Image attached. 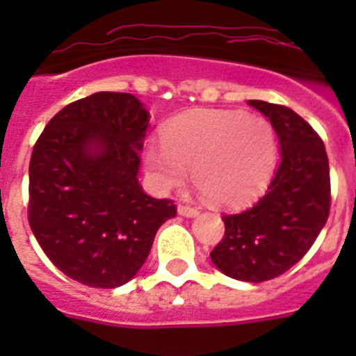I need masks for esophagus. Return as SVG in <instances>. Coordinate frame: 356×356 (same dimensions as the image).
Wrapping results in <instances>:
<instances>
[{
  "label": "esophagus",
  "mask_w": 356,
  "mask_h": 356,
  "mask_svg": "<svg viewBox=\"0 0 356 356\" xmlns=\"http://www.w3.org/2000/svg\"><path fill=\"white\" fill-rule=\"evenodd\" d=\"M178 213H180V216H185V217H194L200 213V209H197V207L184 205V203H181V205H178Z\"/></svg>",
  "instance_id": "34e87169"
}]
</instances>
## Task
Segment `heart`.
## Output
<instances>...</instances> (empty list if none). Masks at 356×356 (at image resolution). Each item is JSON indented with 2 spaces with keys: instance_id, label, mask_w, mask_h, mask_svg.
<instances>
[{
  "instance_id": "heart-1",
  "label": "heart",
  "mask_w": 356,
  "mask_h": 356,
  "mask_svg": "<svg viewBox=\"0 0 356 356\" xmlns=\"http://www.w3.org/2000/svg\"><path fill=\"white\" fill-rule=\"evenodd\" d=\"M278 159L273 124L257 114L196 110L168 122L162 147L149 144L144 160L160 188H196L216 205H241L264 193Z\"/></svg>"
}]
</instances>
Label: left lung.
I'll list each match as a JSON object with an SVG mask.
<instances>
[{
    "instance_id": "1",
    "label": "left lung",
    "mask_w": 356,
    "mask_h": 356,
    "mask_svg": "<svg viewBox=\"0 0 356 356\" xmlns=\"http://www.w3.org/2000/svg\"><path fill=\"white\" fill-rule=\"evenodd\" d=\"M269 118L282 162L267 193L246 210L225 213V237L210 253L213 266L241 282H267L303 259L330 216V165L325 143L289 106L251 99Z\"/></svg>"
}]
</instances>
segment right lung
<instances>
[{"label":"right lung","instance_id":"1","mask_svg":"<svg viewBox=\"0 0 356 356\" xmlns=\"http://www.w3.org/2000/svg\"><path fill=\"white\" fill-rule=\"evenodd\" d=\"M149 114L128 92L69 103L46 124L30 159L28 222L49 260L94 289L130 282L156 229L176 216L171 200L137 180Z\"/></svg>","mask_w":356,"mask_h":356}]
</instances>
